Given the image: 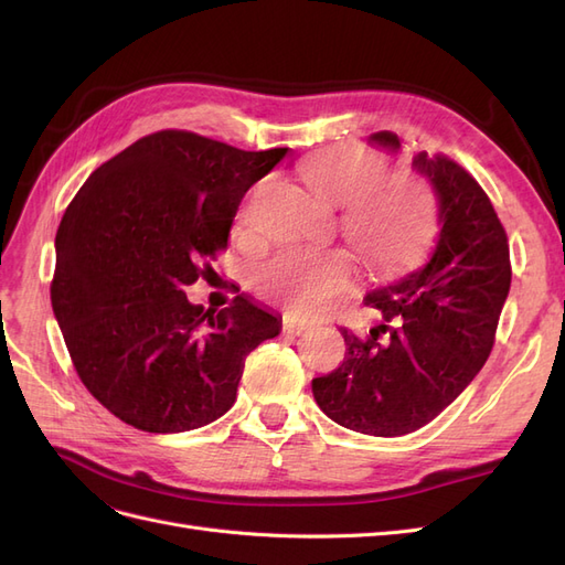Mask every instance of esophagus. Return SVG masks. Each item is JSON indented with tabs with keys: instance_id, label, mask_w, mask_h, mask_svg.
I'll return each instance as SVG.
<instances>
[{
	"instance_id": "obj_1",
	"label": "esophagus",
	"mask_w": 565,
	"mask_h": 565,
	"mask_svg": "<svg viewBox=\"0 0 565 565\" xmlns=\"http://www.w3.org/2000/svg\"><path fill=\"white\" fill-rule=\"evenodd\" d=\"M282 328H285L287 332H292V334H301V332L309 330L311 324L299 320V318H295V316H285V318H282Z\"/></svg>"
}]
</instances>
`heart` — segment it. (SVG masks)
<instances>
[{
    "instance_id": "heart-1",
    "label": "heart",
    "mask_w": 565,
    "mask_h": 565,
    "mask_svg": "<svg viewBox=\"0 0 565 565\" xmlns=\"http://www.w3.org/2000/svg\"><path fill=\"white\" fill-rule=\"evenodd\" d=\"M384 174V160L361 143H337L306 158L299 177L320 200L343 207L341 233L377 273H396L419 259L434 233V195L409 172ZM355 278L351 254L337 247L287 245L256 270L264 299L297 316H318Z\"/></svg>"
}]
</instances>
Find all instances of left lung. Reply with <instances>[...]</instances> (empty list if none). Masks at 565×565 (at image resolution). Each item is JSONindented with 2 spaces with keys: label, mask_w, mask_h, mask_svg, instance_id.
Wrapping results in <instances>:
<instances>
[{
  "label": "left lung",
  "mask_w": 565,
  "mask_h": 565,
  "mask_svg": "<svg viewBox=\"0 0 565 565\" xmlns=\"http://www.w3.org/2000/svg\"><path fill=\"white\" fill-rule=\"evenodd\" d=\"M370 141L401 148L393 131ZM413 164L438 195L436 247L422 268L367 295L382 324L367 334L339 328L344 363L313 380L324 415L384 438L422 429L471 384L492 351L511 285L507 231L483 188L443 152H419Z\"/></svg>",
  "instance_id": "8db88e82"
}]
</instances>
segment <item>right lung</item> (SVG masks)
Masks as SVG:
<instances>
[{"label":"right lung","instance_id":"1","mask_svg":"<svg viewBox=\"0 0 565 565\" xmlns=\"http://www.w3.org/2000/svg\"><path fill=\"white\" fill-rule=\"evenodd\" d=\"M287 150L162 129L100 164L67 204L51 306L82 384L134 429L181 434L226 415L245 358L280 334L278 316L247 297L204 311L185 287L228 247L237 204Z\"/></svg>","mask_w":565,"mask_h":565}]
</instances>
